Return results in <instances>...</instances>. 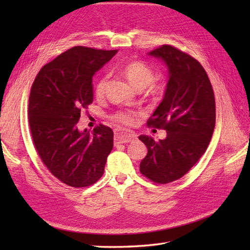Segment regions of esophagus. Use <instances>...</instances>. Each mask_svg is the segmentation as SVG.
<instances>
[{
  "label": "esophagus",
  "mask_w": 250,
  "mask_h": 250,
  "mask_svg": "<svg viewBox=\"0 0 250 250\" xmlns=\"http://www.w3.org/2000/svg\"><path fill=\"white\" fill-rule=\"evenodd\" d=\"M134 139H135V135H133V134H128V133H125V132L116 131L115 145L126 144V143H131Z\"/></svg>",
  "instance_id": "34e87169"
}]
</instances>
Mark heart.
Masks as SVG:
<instances>
[{"label": "heart", "mask_w": 250, "mask_h": 250, "mask_svg": "<svg viewBox=\"0 0 250 250\" xmlns=\"http://www.w3.org/2000/svg\"><path fill=\"white\" fill-rule=\"evenodd\" d=\"M122 74L131 83L133 87L137 90H143L148 86V92L152 95L160 93L161 86L159 83H153L152 81L155 78V72L152 68L142 61H131L122 67ZM106 81L107 76H102L95 83L94 92L98 98L103 97L106 87ZM115 121L121 125H131L134 124V115L129 111H119L111 117Z\"/></svg>", "instance_id": "obj_1"}]
</instances>
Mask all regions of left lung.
Instances as JSON below:
<instances>
[{
	"instance_id": "1",
	"label": "left lung",
	"mask_w": 250,
	"mask_h": 250,
	"mask_svg": "<svg viewBox=\"0 0 250 250\" xmlns=\"http://www.w3.org/2000/svg\"><path fill=\"white\" fill-rule=\"evenodd\" d=\"M148 55L167 67L163 100L147 122L166 130L167 137L156 142L149 135L139 136L148 149L140 171L152 182L168 184L183 177L208 147L216 122L215 97L208 76L194 58L169 45Z\"/></svg>"
}]
</instances>
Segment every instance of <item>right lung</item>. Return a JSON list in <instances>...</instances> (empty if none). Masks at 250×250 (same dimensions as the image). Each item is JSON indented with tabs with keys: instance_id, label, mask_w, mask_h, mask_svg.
<instances>
[{
	"instance_id": "1",
	"label": "right lung",
	"mask_w": 250,
	"mask_h": 250,
	"mask_svg": "<svg viewBox=\"0 0 250 250\" xmlns=\"http://www.w3.org/2000/svg\"><path fill=\"white\" fill-rule=\"evenodd\" d=\"M117 50L76 46L41 68L29 98L34 146L55 177L75 188L98 182L113 149L114 132L103 125L77 128L81 111L93 101L92 77Z\"/></svg>"
}]
</instances>
